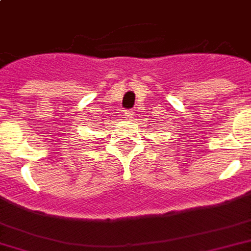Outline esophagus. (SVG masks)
<instances>
[{
    "label": "esophagus",
    "mask_w": 251,
    "mask_h": 251,
    "mask_svg": "<svg viewBox=\"0 0 251 251\" xmlns=\"http://www.w3.org/2000/svg\"><path fill=\"white\" fill-rule=\"evenodd\" d=\"M124 116H126L127 119H132L133 112H132V111H129V109H128V111H126V112H124Z\"/></svg>",
    "instance_id": "1"
}]
</instances>
